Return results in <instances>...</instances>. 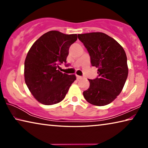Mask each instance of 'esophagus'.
<instances>
[{
    "mask_svg": "<svg viewBox=\"0 0 148 148\" xmlns=\"http://www.w3.org/2000/svg\"><path fill=\"white\" fill-rule=\"evenodd\" d=\"M76 77H77V79H80L82 78V77L80 76H76Z\"/></svg>",
    "mask_w": 148,
    "mask_h": 148,
    "instance_id": "esophagus-1",
    "label": "esophagus"
}]
</instances>
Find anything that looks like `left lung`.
<instances>
[{"instance_id": "left-lung-1", "label": "left lung", "mask_w": 148, "mask_h": 148, "mask_svg": "<svg viewBox=\"0 0 148 148\" xmlns=\"http://www.w3.org/2000/svg\"><path fill=\"white\" fill-rule=\"evenodd\" d=\"M91 59L92 66L98 68V76L89 79L90 86L84 91V98L95 106H105L121 92L128 76L125 50L116 40L103 32L77 34Z\"/></svg>"}]
</instances>
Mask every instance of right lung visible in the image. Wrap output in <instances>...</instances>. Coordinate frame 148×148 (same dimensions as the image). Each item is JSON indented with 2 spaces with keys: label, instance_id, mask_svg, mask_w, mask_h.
I'll list each match as a JSON object with an SVG mask.
<instances>
[{
  "label": "right lung",
  "instance_id": "obj_1",
  "mask_svg": "<svg viewBox=\"0 0 148 148\" xmlns=\"http://www.w3.org/2000/svg\"><path fill=\"white\" fill-rule=\"evenodd\" d=\"M77 34H66L57 31L44 34L32 45L25 61V81L37 101L45 105L58 103L64 99L74 74L60 72L66 63L69 47L77 40Z\"/></svg>",
  "mask_w": 148,
  "mask_h": 148
}]
</instances>
